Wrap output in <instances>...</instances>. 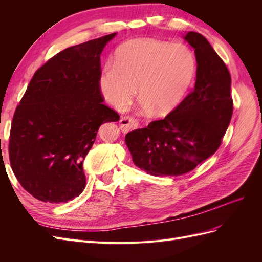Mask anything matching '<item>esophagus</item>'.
Here are the masks:
<instances>
[{"instance_id": "esophagus-1", "label": "esophagus", "mask_w": 262, "mask_h": 262, "mask_svg": "<svg viewBox=\"0 0 262 262\" xmlns=\"http://www.w3.org/2000/svg\"><path fill=\"white\" fill-rule=\"evenodd\" d=\"M119 125H120V129L122 132L126 133L133 129L138 128V122L132 119L131 117H122L119 121Z\"/></svg>"}]
</instances>
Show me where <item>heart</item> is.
I'll return each mask as SVG.
<instances>
[{
    "label": "heart",
    "mask_w": 262,
    "mask_h": 262,
    "mask_svg": "<svg viewBox=\"0 0 262 262\" xmlns=\"http://www.w3.org/2000/svg\"><path fill=\"white\" fill-rule=\"evenodd\" d=\"M196 69L194 53L184 43L131 39L116 49L113 66L102 70L99 87L105 99L118 110L129 106L138 87L143 105L158 116H166L188 96Z\"/></svg>",
    "instance_id": "1"
}]
</instances>
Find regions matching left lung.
Wrapping results in <instances>:
<instances>
[{"label":"left lung","instance_id":"8db88e82","mask_svg":"<svg viewBox=\"0 0 262 262\" xmlns=\"http://www.w3.org/2000/svg\"><path fill=\"white\" fill-rule=\"evenodd\" d=\"M185 40L194 49L193 92L162 120L125 136L139 168L153 176H179L191 171L216 152L233 115L231 74L201 34L189 31Z\"/></svg>","mask_w":262,"mask_h":262}]
</instances>
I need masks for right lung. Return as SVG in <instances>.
<instances>
[{"label":"right lung","mask_w":262,"mask_h":262,"mask_svg":"<svg viewBox=\"0 0 262 262\" xmlns=\"http://www.w3.org/2000/svg\"><path fill=\"white\" fill-rule=\"evenodd\" d=\"M117 34L70 47L36 71L13 117L10 162L36 199L60 203L86 185L83 161L99 126L120 119L102 104L100 54Z\"/></svg>","instance_id":"right-lung-1"}]
</instances>
